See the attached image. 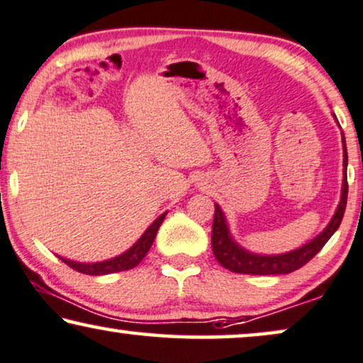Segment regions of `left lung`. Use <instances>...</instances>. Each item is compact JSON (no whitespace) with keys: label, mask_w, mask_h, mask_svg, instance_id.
<instances>
[{"label":"left lung","mask_w":363,"mask_h":363,"mask_svg":"<svg viewBox=\"0 0 363 363\" xmlns=\"http://www.w3.org/2000/svg\"><path fill=\"white\" fill-rule=\"evenodd\" d=\"M344 139V166L347 167V147ZM347 194H349V182H347V169L344 177V186H342V199L333 214L330 224L325 227L322 234H318L315 239L303 245L301 249L292 250L289 254L282 255H257L250 254L232 240L227 229L225 217L222 214L220 207L216 204L214 220H212V252H214L217 262L222 267L232 270L238 274H252V275H275V274H291L294 270L301 269L306 265L315 254L320 252V249L327 244V240L332 238L333 232L339 229L342 217H344L347 206Z\"/></svg>","instance_id":"left-lung-1"}]
</instances>
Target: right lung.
Listing matches in <instances>:
<instances>
[{"label": "right lung", "mask_w": 363, "mask_h": 363, "mask_svg": "<svg viewBox=\"0 0 363 363\" xmlns=\"http://www.w3.org/2000/svg\"><path fill=\"white\" fill-rule=\"evenodd\" d=\"M164 217H166V212L162 216H159L156 220L149 225V229L144 232L143 238L138 240L136 244L133 245L128 252L118 255V257L111 259V260H104V262H96V264H79V262H72V260H66L60 257L62 262L69 265L71 269L77 270V272L86 274V275H104V274H113V272H121V270H129L134 269L136 265L141 262L144 259V255L149 252L151 245L156 239V234L161 227Z\"/></svg>", "instance_id": "1"}]
</instances>
